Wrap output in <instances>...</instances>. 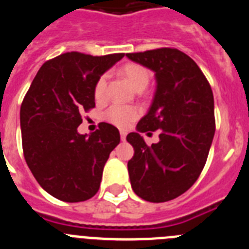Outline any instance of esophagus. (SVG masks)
<instances>
[{
  "label": "esophagus",
  "instance_id": "1",
  "mask_svg": "<svg viewBox=\"0 0 249 249\" xmlns=\"http://www.w3.org/2000/svg\"><path fill=\"white\" fill-rule=\"evenodd\" d=\"M126 136L127 133L124 131H121V140L122 141H126Z\"/></svg>",
  "mask_w": 249,
  "mask_h": 249
}]
</instances>
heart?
Listing matches in <instances>:
<instances>
[{"instance_id":"heart-1","label":"heart","mask_w":249,"mask_h":249,"mask_svg":"<svg viewBox=\"0 0 249 249\" xmlns=\"http://www.w3.org/2000/svg\"><path fill=\"white\" fill-rule=\"evenodd\" d=\"M123 76L136 91H143L149 83V73L146 68L135 63H129L122 68ZM107 86V76H101L94 86V98L97 101L103 100ZM140 114V109L133 106L113 105L106 112V120L114 126L126 128L131 124Z\"/></svg>"}]
</instances>
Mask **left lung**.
I'll use <instances>...</instances> for the list:
<instances>
[{
	"label": "left lung",
	"mask_w": 249,
	"mask_h": 249,
	"mask_svg": "<svg viewBox=\"0 0 249 249\" xmlns=\"http://www.w3.org/2000/svg\"><path fill=\"white\" fill-rule=\"evenodd\" d=\"M155 72L156 92L136 132L127 135L135 149L128 160L132 190L144 201L167 202L193 186L206 164L215 131L211 86L186 53L176 48L127 53ZM160 129L148 147L141 133Z\"/></svg>",
	"instance_id": "1"
}]
</instances>
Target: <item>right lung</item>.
<instances>
[{"label": "right lung", "instance_id": "right-lung-1", "mask_svg": "<svg viewBox=\"0 0 249 249\" xmlns=\"http://www.w3.org/2000/svg\"><path fill=\"white\" fill-rule=\"evenodd\" d=\"M123 53L67 52L39 68L19 111L26 163L39 186L63 202L92 198L120 132L109 123L81 135V113L94 107V86Z\"/></svg>", "mask_w": 249, "mask_h": 249}]
</instances>
